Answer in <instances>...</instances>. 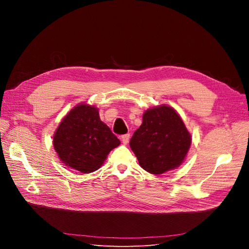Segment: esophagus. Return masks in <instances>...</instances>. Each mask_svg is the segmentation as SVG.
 Returning a JSON list of instances; mask_svg holds the SVG:
<instances>
[{
	"label": "esophagus",
	"mask_w": 249,
	"mask_h": 249,
	"mask_svg": "<svg viewBox=\"0 0 249 249\" xmlns=\"http://www.w3.org/2000/svg\"><path fill=\"white\" fill-rule=\"evenodd\" d=\"M129 140H130V134H125V135H123L122 136V141L124 145H126L127 143H129Z\"/></svg>",
	"instance_id": "esophagus-1"
}]
</instances>
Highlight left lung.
<instances>
[{"label":"left lung","instance_id":"left-lung-1","mask_svg":"<svg viewBox=\"0 0 249 249\" xmlns=\"http://www.w3.org/2000/svg\"><path fill=\"white\" fill-rule=\"evenodd\" d=\"M191 134L178 113L168 105L147 109L130 140L140 166L153 175L176 169L186 159Z\"/></svg>","mask_w":249,"mask_h":249}]
</instances>
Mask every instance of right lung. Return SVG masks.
Wrapping results in <instances>:
<instances>
[{
	"label": "right lung",
	"instance_id": "right-lung-1",
	"mask_svg": "<svg viewBox=\"0 0 249 249\" xmlns=\"http://www.w3.org/2000/svg\"><path fill=\"white\" fill-rule=\"evenodd\" d=\"M120 141L104 124L99 109L78 104L62 118L53 136V145L61 162L82 173L99 169Z\"/></svg>",
	"mask_w": 249,
	"mask_h": 249
}]
</instances>
